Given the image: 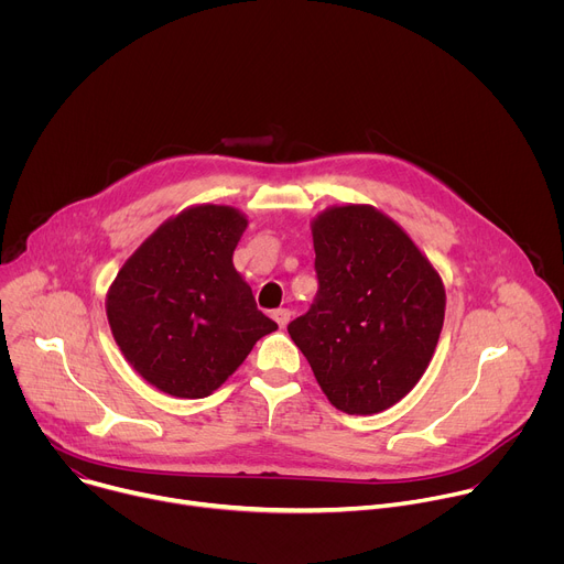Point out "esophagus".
<instances>
[{"instance_id":"obj_1","label":"esophagus","mask_w":564,"mask_h":564,"mask_svg":"<svg viewBox=\"0 0 564 564\" xmlns=\"http://www.w3.org/2000/svg\"><path fill=\"white\" fill-rule=\"evenodd\" d=\"M290 316H292V312L288 307H279V310L272 312V318L276 321L279 328H285L290 324Z\"/></svg>"}]
</instances>
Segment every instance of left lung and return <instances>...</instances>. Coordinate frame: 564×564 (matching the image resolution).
<instances>
[{"instance_id":"8db88e82","label":"left lung","mask_w":564,"mask_h":564,"mask_svg":"<svg viewBox=\"0 0 564 564\" xmlns=\"http://www.w3.org/2000/svg\"><path fill=\"white\" fill-rule=\"evenodd\" d=\"M310 227L318 294L288 333L335 409L381 413L435 355L444 281L404 227L372 205H333Z\"/></svg>"}]
</instances>
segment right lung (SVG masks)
<instances>
[{
	"label": "right lung",
	"instance_id": "1",
	"mask_svg": "<svg viewBox=\"0 0 564 564\" xmlns=\"http://www.w3.org/2000/svg\"><path fill=\"white\" fill-rule=\"evenodd\" d=\"M246 229L248 216L236 207L192 205L147 236L109 285L111 335L158 390L212 394L279 328L234 268Z\"/></svg>",
	"mask_w": 564,
	"mask_h": 564
}]
</instances>
